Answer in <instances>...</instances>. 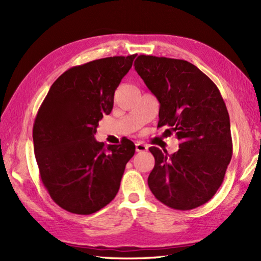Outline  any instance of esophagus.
Here are the masks:
<instances>
[{
	"label": "esophagus",
	"instance_id": "obj_1",
	"mask_svg": "<svg viewBox=\"0 0 261 261\" xmlns=\"http://www.w3.org/2000/svg\"><path fill=\"white\" fill-rule=\"evenodd\" d=\"M147 149H148L147 145H145L143 142H137L136 143V151L137 152H143V151H146Z\"/></svg>",
	"mask_w": 261,
	"mask_h": 261
}]
</instances>
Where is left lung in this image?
Here are the masks:
<instances>
[{
  "instance_id": "8db88e82",
  "label": "left lung",
  "mask_w": 261,
  "mask_h": 261,
  "mask_svg": "<svg viewBox=\"0 0 261 261\" xmlns=\"http://www.w3.org/2000/svg\"><path fill=\"white\" fill-rule=\"evenodd\" d=\"M135 69L160 104L158 126L180 140L173 154L149 148L154 157L149 188L171 208L201 206L219 190L232 158L230 118L219 88L186 60L140 55Z\"/></svg>"
}]
</instances>
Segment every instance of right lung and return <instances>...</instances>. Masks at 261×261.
Listing matches in <instances>:
<instances>
[{
	"label": "right lung",
	"instance_id": "right-lung-1",
	"mask_svg": "<svg viewBox=\"0 0 261 261\" xmlns=\"http://www.w3.org/2000/svg\"><path fill=\"white\" fill-rule=\"evenodd\" d=\"M135 58L108 57L69 68L38 111L32 138L41 181L54 202L70 213H95L112 201L135 154L129 139L105 148L94 138Z\"/></svg>",
	"mask_w": 261,
	"mask_h": 261
}]
</instances>
